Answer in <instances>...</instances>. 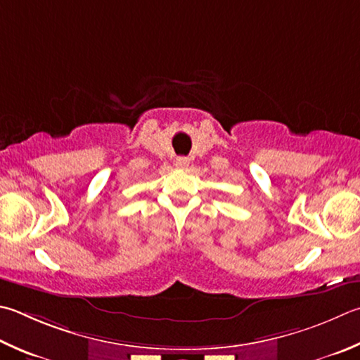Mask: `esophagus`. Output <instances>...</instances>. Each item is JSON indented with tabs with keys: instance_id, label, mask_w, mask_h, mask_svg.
I'll list each match as a JSON object with an SVG mask.
<instances>
[{
	"instance_id": "obj_1",
	"label": "esophagus",
	"mask_w": 360,
	"mask_h": 360,
	"mask_svg": "<svg viewBox=\"0 0 360 360\" xmlns=\"http://www.w3.org/2000/svg\"><path fill=\"white\" fill-rule=\"evenodd\" d=\"M176 167L181 168V169L187 168L188 167V159L187 158H178V159H176Z\"/></svg>"
}]
</instances>
